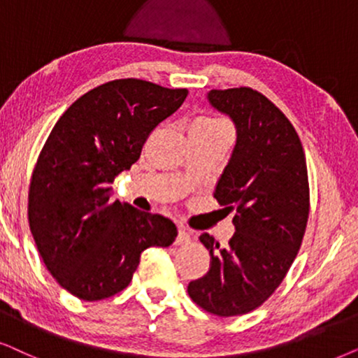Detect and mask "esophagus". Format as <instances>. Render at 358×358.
<instances>
[{"instance_id":"obj_1","label":"esophagus","mask_w":358,"mask_h":358,"mask_svg":"<svg viewBox=\"0 0 358 358\" xmlns=\"http://www.w3.org/2000/svg\"><path fill=\"white\" fill-rule=\"evenodd\" d=\"M192 241V234H189L188 229H185L183 226L178 227V236H176V244H188Z\"/></svg>"}]
</instances>
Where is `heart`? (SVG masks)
<instances>
[{
	"instance_id": "heart-1",
	"label": "heart",
	"mask_w": 358,
	"mask_h": 358,
	"mask_svg": "<svg viewBox=\"0 0 358 358\" xmlns=\"http://www.w3.org/2000/svg\"><path fill=\"white\" fill-rule=\"evenodd\" d=\"M193 126H199V127H211V129H214V127H226V124H224L222 121H219V119H214V117H199L198 121H194Z\"/></svg>"
}]
</instances>
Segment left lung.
Here are the masks:
<instances>
[{"label":"left lung","instance_id":"1","mask_svg":"<svg viewBox=\"0 0 358 358\" xmlns=\"http://www.w3.org/2000/svg\"><path fill=\"white\" fill-rule=\"evenodd\" d=\"M208 99L236 124V147L214 192L234 211L236 232L227 247L199 236L211 265L188 294L204 311L241 316L273 294L296 259L309 216L306 159L293 124L262 93L211 90Z\"/></svg>","mask_w":358,"mask_h":358}]
</instances>
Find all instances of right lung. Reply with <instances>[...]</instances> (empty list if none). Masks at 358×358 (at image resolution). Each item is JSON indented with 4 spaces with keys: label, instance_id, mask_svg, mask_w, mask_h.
Returning <instances> with one entry per match:
<instances>
[{
    "label": "right lung",
    "instance_id": "1",
    "mask_svg": "<svg viewBox=\"0 0 358 358\" xmlns=\"http://www.w3.org/2000/svg\"><path fill=\"white\" fill-rule=\"evenodd\" d=\"M187 94L113 80L76 99L47 137L29 187V226L47 270L73 296H114L131 283L142 252L173 244L169 217L111 201V183Z\"/></svg>",
    "mask_w": 358,
    "mask_h": 358
}]
</instances>
